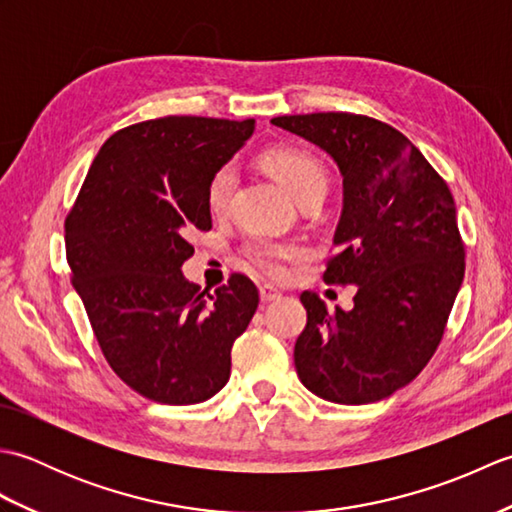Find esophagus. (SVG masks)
<instances>
[{
  "label": "esophagus",
  "instance_id": "1",
  "mask_svg": "<svg viewBox=\"0 0 512 512\" xmlns=\"http://www.w3.org/2000/svg\"><path fill=\"white\" fill-rule=\"evenodd\" d=\"M281 297V292L273 286H262L259 288V299H262V303H273Z\"/></svg>",
  "mask_w": 512,
  "mask_h": 512
}]
</instances>
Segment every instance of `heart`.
Instances as JSON below:
<instances>
[{
    "instance_id": "heart-1",
    "label": "heart",
    "mask_w": 512,
    "mask_h": 512,
    "mask_svg": "<svg viewBox=\"0 0 512 512\" xmlns=\"http://www.w3.org/2000/svg\"><path fill=\"white\" fill-rule=\"evenodd\" d=\"M264 165L295 200H299L301 195H306L314 189L325 191V184H328V173H325L321 160L310 154L308 149L290 145L268 149L264 154ZM233 187L235 169L231 165H226L213 173L209 189H206V204H209L211 213L220 215L226 211ZM303 255H306V250L295 242H257L248 248L250 264L275 279L284 277L288 273V264L297 262Z\"/></svg>"
}]
</instances>
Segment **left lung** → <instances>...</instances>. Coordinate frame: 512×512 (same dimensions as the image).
<instances>
[{
	"label": "left lung",
	"instance_id": "obj_1",
	"mask_svg": "<svg viewBox=\"0 0 512 512\" xmlns=\"http://www.w3.org/2000/svg\"><path fill=\"white\" fill-rule=\"evenodd\" d=\"M328 154L343 209L328 284L356 286L354 308L328 314L303 292L299 380L336 405H367L409 385L444 334L464 279L453 195L407 136L374 118L328 112L270 121Z\"/></svg>",
	"mask_w": 512,
	"mask_h": 512
}]
</instances>
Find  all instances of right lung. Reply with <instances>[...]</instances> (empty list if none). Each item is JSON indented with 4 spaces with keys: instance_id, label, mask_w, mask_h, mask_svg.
Returning a JSON list of instances; mask_svg holds the SVG:
<instances>
[{
    "instance_id": "1",
    "label": "right lung",
    "mask_w": 512,
    "mask_h": 512,
    "mask_svg": "<svg viewBox=\"0 0 512 512\" xmlns=\"http://www.w3.org/2000/svg\"><path fill=\"white\" fill-rule=\"evenodd\" d=\"M255 121L165 116L96 154L65 220V255L107 363L140 396L195 405L231 376V347L259 303L244 275L213 292L182 275L189 235L211 228L206 189Z\"/></svg>"
}]
</instances>
